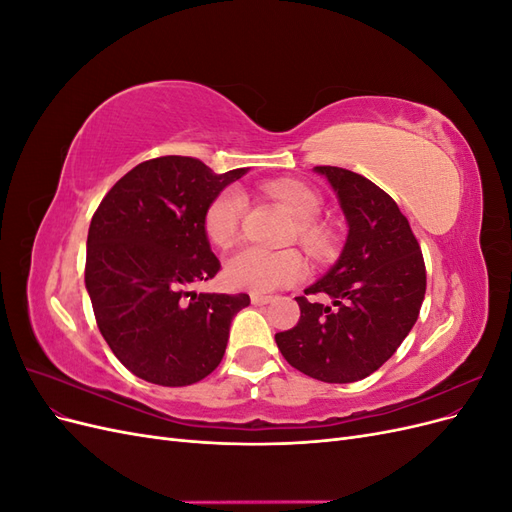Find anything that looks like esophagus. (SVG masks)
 I'll return each instance as SVG.
<instances>
[{
	"label": "esophagus",
	"mask_w": 512,
	"mask_h": 512,
	"mask_svg": "<svg viewBox=\"0 0 512 512\" xmlns=\"http://www.w3.org/2000/svg\"><path fill=\"white\" fill-rule=\"evenodd\" d=\"M252 305H258V307H262V305H269L271 301H273V297H267V294H252Z\"/></svg>",
	"instance_id": "obj_1"
}]
</instances>
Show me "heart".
<instances>
[{"label":"heart","mask_w":512,"mask_h":512,"mask_svg":"<svg viewBox=\"0 0 512 512\" xmlns=\"http://www.w3.org/2000/svg\"><path fill=\"white\" fill-rule=\"evenodd\" d=\"M269 192L294 218L292 237H297L303 250L316 260H329L335 254L337 241L335 232L316 220L322 211L320 194L301 181H275L269 185ZM243 213L245 198L237 188H226L213 196L203 215L207 239L218 247L232 245L239 235ZM224 273L232 288L265 294L303 280L307 265L294 250L269 252L260 247H241L228 258Z\"/></svg>","instance_id":"heart-1"}]
</instances>
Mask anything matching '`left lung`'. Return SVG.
Instances as JSON below:
<instances>
[{"mask_svg":"<svg viewBox=\"0 0 512 512\" xmlns=\"http://www.w3.org/2000/svg\"><path fill=\"white\" fill-rule=\"evenodd\" d=\"M314 170L335 190L348 237L329 273L297 297V327L277 333L275 342L305 376L346 384L374 374L404 342L421 312L427 275L421 245L389 194L346 168Z\"/></svg>","mask_w":512,"mask_h":512,"instance_id":"1","label":"left lung"}]
</instances>
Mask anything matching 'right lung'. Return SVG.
<instances>
[{
  "instance_id": "1",
  "label": "right lung",
  "mask_w": 512,
  "mask_h": 512,
  "mask_svg": "<svg viewBox=\"0 0 512 512\" xmlns=\"http://www.w3.org/2000/svg\"><path fill=\"white\" fill-rule=\"evenodd\" d=\"M245 168L215 175L196 158L134 166L102 198L87 235L85 286L108 348L134 376L188 386L220 365L247 294L194 292L220 271L207 205Z\"/></svg>"
}]
</instances>
